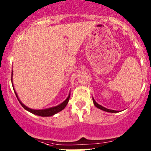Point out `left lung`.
Returning a JSON list of instances; mask_svg holds the SVG:
<instances>
[{"instance_id":"1","label":"left lung","mask_w":151,"mask_h":151,"mask_svg":"<svg viewBox=\"0 0 151 151\" xmlns=\"http://www.w3.org/2000/svg\"><path fill=\"white\" fill-rule=\"evenodd\" d=\"M93 102L94 105L96 106V107L99 108V109H101V110L103 111H105V112H112V113H114V112H118V111H116V110H112V109H106V108H105L104 106H102L101 105L99 104L98 103L96 102V101L94 100V99L93 98Z\"/></svg>"}]
</instances>
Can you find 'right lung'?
<instances>
[{
	"instance_id": "1",
	"label": "right lung",
	"mask_w": 151,
	"mask_h": 151,
	"mask_svg": "<svg viewBox=\"0 0 151 151\" xmlns=\"http://www.w3.org/2000/svg\"><path fill=\"white\" fill-rule=\"evenodd\" d=\"M12 77H13V71H12V83L13 84V82H12ZM12 86H13V89H14V93H15V95H16L18 101H19V102L20 103V104L22 105V107H23L25 109H26L27 111H28V112H31V113L34 114V115H39V116L50 117V116H52V115H55L56 113L60 112V111L63 110V109L66 107V106L67 105V104H68V100H69V98H70V93H69V94H68V97L66 98V99L64 101H63L62 103H60V104L57 105V106H52V107L47 108V109H30V108H29V107H28V106H25L24 104H22V101L19 100V97H18L17 93L16 91H15L14 88V85H12Z\"/></svg>"
}]
</instances>
